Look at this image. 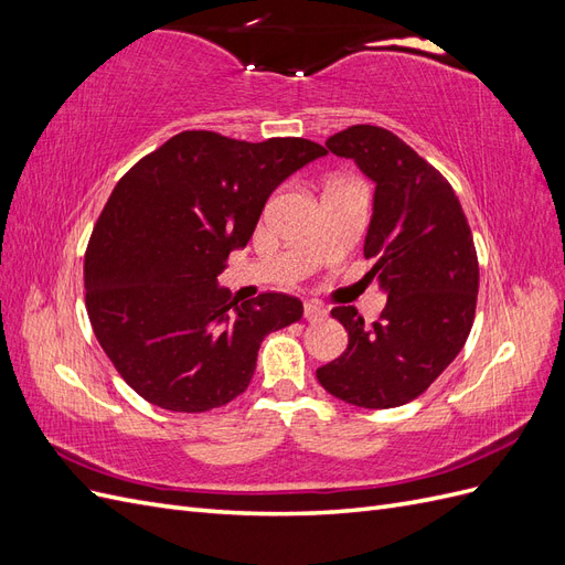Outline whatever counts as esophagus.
I'll list each match as a JSON object with an SVG mask.
<instances>
[{
    "label": "esophagus",
    "instance_id": "1",
    "mask_svg": "<svg viewBox=\"0 0 565 565\" xmlns=\"http://www.w3.org/2000/svg\"><path fill=\"white\" fill-rule=\"evenodd\" d=\"M303 316H306V320H309V322H320L324 316H328V311H324L320 303L309 301V303L303 306Z\"/></svg>",
    "mask_w": 565,
    "mask_h": 565
}]
</instances>
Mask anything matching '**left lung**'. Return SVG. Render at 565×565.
Here are the masks:
<instances>
[{
	"mask_svg": "<svg viewBox=\"0 0 565 565\" xmlns=\"http://www.w3.org/2000/svg\"><path fill=\"white\" fill-rule=\"evenodd\" d=\"M351 158L374 188L365 256L386 289L372 324L334 306L349 347L316 377L334 398L370 409L398 407L429 388L465 347L476 316L478 256L450 181L384 127L353 125L324 141Z\"/></svg>",
	"mask_w": 565,
	"mask_h": 565,
	"instance_id": "8db88e82",
	"label": "left lung"
}]
</instances>
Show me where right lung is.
Wrapping results in <instances>:
<instances>
[{"label": "right lung", "instance_id": "add662e5", "mask_svg": "<svg viewBox=\"0 0 565 565\" xmlns=\"http://www.w3.org/2000/svg\"><path fill=\"white\" fill-rule=\"evenodd\" d=\"M328 156L297 136L262 143L181 131L117 181L84 254L89 322L115 370L172 413H207L247 391L266 334L299 322L297 297L245 303L218 289L268 195Z\"/></svg>", "mask_w": 565, "mask_h": 565}]
</instances>
